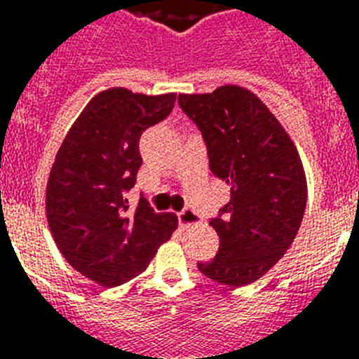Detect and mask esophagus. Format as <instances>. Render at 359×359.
Here are the masks:
<instances>
[{
	"instance_id": "1",
	"label": "esophagus",
	"mask_w": 359,
	"mask_h": 359,
	"mask_svg": "<svg viewBox=\"0 0 359 359\" xmlns=\"http://www.w3.org/2000/svg\"><path fill=\"white\" fill-rule=\"evenodd\" d=\"M177 221H180V226L185 230V228H190V226H194V224L199 223V215L196 214L194 210H183L177 214Z\"/></svg>"
}]
</instances>
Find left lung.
<instances>
[{"instance_id": "8db88e82", "label": "left lung", "mask_w": 359, "mask_h": 359, "mask_svg": "<svg viewBox=\"0 0 359 359\" xmlns=\"http://www.w3.org/2000/svg\"><path fill=\"white\" fill-rule=\"evenodd\" d=\"M207 144L210 170L230 187V201L210 224L219 236L205 277L246 286L273 268L302 223L307 182L286 129L252 91L226 84L212 93L177 97Z\"/></svg>"}]
</instances>
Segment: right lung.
Masks as SVG:
<instances>
[{
    "label": "right lung",
    "instance_id": "obj_1",
    "mask_svg": "<svg viewBox=\"0 0 359 359\" xmlns=\"http://www.w3.org/2000/svg\"><path fill=\"white\" fill-rule=\"evenodd\" d=\"M176 93L100 91L57 151L46 185V217L62 257L79 273L113 287L140 275L177 226L144 198L129 212L126 192L142 165L145 129L169 116Z\"/></svg>",
    "mask_w": 359,
    "mask_h": 359
}]
</instances>
